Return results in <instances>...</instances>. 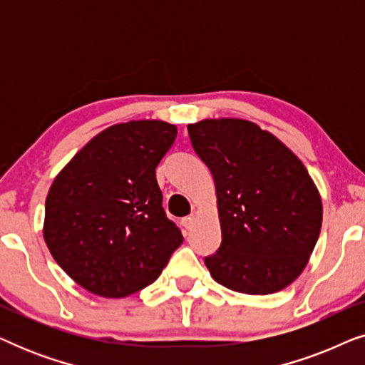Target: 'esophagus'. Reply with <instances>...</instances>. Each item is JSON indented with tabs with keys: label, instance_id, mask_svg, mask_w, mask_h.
I'll list each match as a JSON object with an SVG mask.
<instances>
[{
	"label": "esophagus",
	"instance_id": "esophagus-1",
	"mask_svg": "<svg viewBox=\"0 0 365 365\" xmlns=\"http://www.w3.org/2000/svg\"><path fill=\"white\" fill-rule=\"evenodd\" d=\"M182 224L186 229H192L194 224H196V216H194V214H189L187 217L182 219Z\"/></svg>",
	"mask_w": 365,
	"mask_h": 365
}]
</instances>
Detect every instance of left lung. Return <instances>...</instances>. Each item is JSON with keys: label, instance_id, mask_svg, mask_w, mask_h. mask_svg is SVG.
<instances>
[{"label": "left lung", "instance_id": "1", "mask_svg": "<svg viewBox=\"0 0 365 365\" xmlns=\"http://www.w3.org/2000/svg\"><path fill=\"white\" fill-rule=\"evenodd\" d=\"M187 131L216 184L222 242L204 259L212 279L254 296L287 287L307 266L322 226V201L307 169L246 119H204Z\"/></svg>", "mask_w": 365, "mask_h": 365}]
</instances>
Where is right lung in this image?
Returning <instances> with one entry per match:
<instances>
[{
	"instance_id": "obj_1",
	"label": "right lung",
	"mask_w": 365,
	"mask_h": 365,
	"mask_svg": "<svg viewBox=\"0 0 365 365\" xmlns=\"http://www.w3.org/2000/svg\"><path fill=\"white\" fill-rule=\"evenodd\" d=\"M178 128L154 119L109 126L54 178L43 236L59 267L101 297L153 284L182 244L163 209L156 168Z\"/></svg>"
}]
</instances>
